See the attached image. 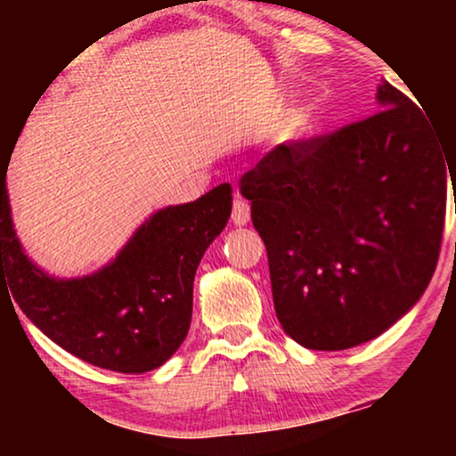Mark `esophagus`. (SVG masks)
<instances>
[{"label":"esophagus","instance_id":"1","mask_svg":"<svg viewBox=\"0 0 456 456\" xmlns=\"http://www.w3.org/2000/svg\"><path fill=\"white\" fill-rule=\"evenodd\" d=\"M248 221H250V206L242 197H235L233 210H232V223L235 227H244Z\"/></svg>","mask_w":456,"mask_h":456}]
</instances>
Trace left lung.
Wrapping results in <instances>:
<instances>
[{
    "label": "left lung",
    "mask_w": 456,
    "mask_h": 456,
    "mask_svg": "<svg viewBox=\"0 0 456 456\" xmlns=\"http://www.w3.org/2000/svg\"><path fill=\"white\" fill-rule=\"evenodd\" d=\"M378 104L326 137L279 145L242 177L276 317L306 349L373 341L436 272L450 160L425 109L388 81Z\"/></svg>",
    "instance_id": "1"
}]
</instances>
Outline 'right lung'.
<instances>
[{"label":"right lung","mask_w":456,"mask_h":456,"mask_svg":"<svg viewBox=\"0 0 456 456\" xmlns=\"http://www.w3.org/2000/svg\"><path fill=\"white\" fill-rule=\"evenodd\" d=\"M8 156L0 159V282L8 281L20 311L61 349L101 369L145 373L165 364L191 328L195 272L232 216V184L154 212L101 270L57 279L25 255L14 232Z\"/></svg>","instance_id":"1"}]
</instances>
